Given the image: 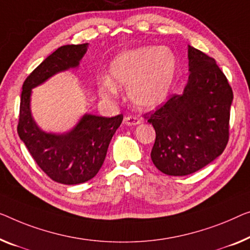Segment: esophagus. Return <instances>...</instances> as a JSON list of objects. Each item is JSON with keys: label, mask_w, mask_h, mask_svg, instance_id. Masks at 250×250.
<instances>
[{"label": "esophagus", "mask_w": 250, "mask_h": 250, "mask_svg": "<svg viewBox=\"0 0 250 250\" xmlns=\"http://www.w3.org/2000/svg\"><path fill=\"white\" fill-rule=\"evenodd\" d=\"M125 124L126 125H137L141 124V119L138 117H133V115H128L125 118Z\"/></svg>", "instance_id": "esophagus-1"}]
</instances>
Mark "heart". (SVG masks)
I'll use <instances>...</instances> for the list:
<instances>
[{"label": "heart", "instance_id": "obj_1", "mask_svg": "<svg viewBox=\"0 0 250 250\" xmlns=\"http://www.w3.org/2000/svg\"><path fill=\"white\" fill-rule=\"evenodd\" d=\"M177 61L167 47L144 46L119 54L110 64V74L118 84L128 86V95L141 109H154L168 98L176 77ZM100 95L118 98L117 84L109 76L99 80Z\"/></svg>", "mask_w": 250, "mask_h": 250}]
</instances>
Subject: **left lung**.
I'll use <instances>...</instances> for the list:
<instances>
[{
	"label": "left lung",
	"instance_id": "8db88e82",
	"mask_svg": "<svg viewBox=\"0 0 250 250\" xmlns=\"http://www.w3.org/2000/svg\"><path fill=\"white\" fill-rule=\"evenodd\" d=\"M188 82L183 94L172 95L148 122L156 140L151 161L162 173L184 176L220 156L229 140L233 93L215 61L188 46Z\"/></svg>",
	"mask_w": 250,
	"mask_h": 250
}]
</instances>
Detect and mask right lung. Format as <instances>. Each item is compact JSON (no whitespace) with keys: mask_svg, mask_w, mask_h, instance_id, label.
<instances>
[{"mask_svg":"<svg viewBox=\"0 0 250 250\" xmlns=\"http://www.w3.org/2000/svg\"><path fill=\"white\" fill-rule=\"evenodd\" d=\"M88 44H66L44 59L22 85L18 133L44 174L61 184L74 185L95 176L105 159L107 147L124 115L112 118L84 114L80 122L62 135L47 133L32 119L31 89L59 72L80 65Z\"/></svg>","mask_w":250,"mask_h":250,"instance_id":"1","label":"right lung"}]
</instances>
